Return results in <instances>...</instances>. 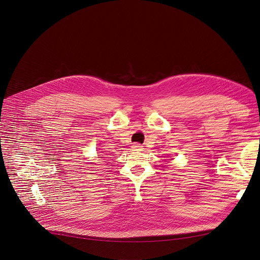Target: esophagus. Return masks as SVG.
I'll return each mask as SVG.
<instances>
[{
  "instance_id": "34e87169",
  "label": "esophagus",
  "mask_w": 260,
  "mask_h": 260,
  "mask_svg": "<svg viewBox=\"0 0 260 260\" xmlns=\"http://www.w3.org/2000/svg\"><path fill=\"white\" fill-rule=\"evenodd\" d=\"M132 148H133V151H142V149H143V146H142L141 144L136 143V144L132 145Z\"/></svg>"
}]
</instances>
